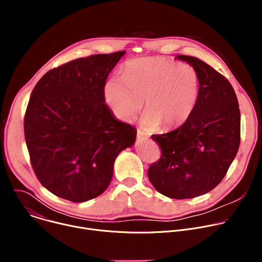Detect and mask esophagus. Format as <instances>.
I'll return each instance as SVG.
<instances>
[{
	"instance_id": "34e87169",
	"label": "esophagus",
	"mask_w": 262,
	"mask_h": 262,
	"mask_svg": "<svg viewBox=\"0 0 262 262\" xmlns=\"http://www.w3.org/2000/svg\"><path fill=\"white\" fill-rule=\"evenodd\" d=\"M137 136H138L139 139H142V140H147L149 138L147 134H145L144 132H142L140 129H138V132H137Z\"/></svg>"
}]
</instances>
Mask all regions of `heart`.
<instances>
[{
  "instance_id": "heart-1",
  "label": "heart",
  "mask_w": 262,
  "mask_h": 262,
  "mask_svg": "<svg viewBox=\"0 0 262 262\" xmlns=\"http://www.w3.org/2000/svg\"><path fill=\"white\" fill-rule=\"evenodd\" d=\"M200 92V76L191 64L166 58L133 59L122 67V79L103 85L106 104L116 118L130 122L144 101L143 126L170 130L190 118Z\"/></svg>"
}]
</instances>
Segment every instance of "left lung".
<instances>
[{
	"instance_id": "obj_1",
	"label": "left lung",
	"mask_w": 262,
	"mask_h": 262,
	"mask_svg": "<svg viewBox=\"0 0 262 262\" xmlns=\"http://www.w3.org/2000/svg\"><path fill=\"white\" fill-rule=\"evenodd\" d=\"M200 76V92L190 118L178 128L152 135L161 158L148 169L158 192L172 199L206 194L222 181L241 143V112L230 82L204 61L178 55Z\"/></svg>"
}]
</instances>
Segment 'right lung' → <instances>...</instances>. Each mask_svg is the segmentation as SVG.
<instances>
[{
    "mask_svg": "<svg viewBox=\"0 0 262 262\" xmlns=\"http://www.w3.org/2000/svg\"><path fill=\"white\" fill-rule=\"evenodd\" d=\"M125 54L79 58L37 82L24 129L32 168L54 195L85 202L101 195L117 156L135 143L137 129L118 121L105 104L103 85Z\"/></svg>",
    "mask_w": 262,
    "mask_h": 262,
    "instance_id": "add662e5",
    "label": "right lung"
}]
</instances>
